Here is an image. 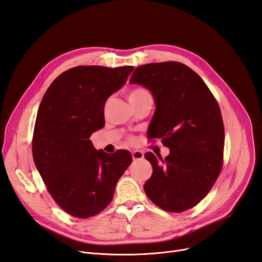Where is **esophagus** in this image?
Wrapping results in <instances>:
<instances>
[{
	"instance_id": "1",
	"label": "esophagus",
	"mask_w": 262,
	"mask_h": 262,
	"mask_svg": "<svg viewBox=\"0 0 262 262\" xmlns=\"http://www.w3.org/2000/svg\"><path fill=\"white\" fill-rule=\"evenodd\" d=\"M132 156L134 160H140L143 158V153L141 150H134V152H132Z\"/></svg>"
}]
</instances>
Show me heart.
Segmentation results:
<instances>
[{
    "mask_svg": "<svg viewBox=\"0 0 262 262\" xmlns=\"http://www.w3.org/2000/svg\"><path fill=\"white\" fill-rule=\"evenodd\" d=\"M147 95H150V94L146 89L142 87H136L128 92V101L133 102V101L140 100L142 98H145ZM130 141H133V139H130Z\"/></svg>",
    "mask_w": 262,
    "mask_h": 262,
    "instance_id": "1",
    "label": "heart"
}]
</instances>
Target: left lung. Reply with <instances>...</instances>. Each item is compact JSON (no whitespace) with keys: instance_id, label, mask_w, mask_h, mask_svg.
Masks as SVG:
<instances>
[{"instance_id":"1","label":"left lung","mask_w":262,"mask_h":262,"mask_svg":"<svg viewBox=\"0 0 262 262\" xmlns=\"http://www.w3.org/2000/svg\"><path fill=\"white\" fill-rule=\"evenodd\" d=\"M129 84L152 93L156 109L147 137L170 148L164 159L145 154L153 168L144 184L147 198L170 212L194 207L222 169L224 125L217 102L199 74L176 61L136 68Z\"/></svg>"}]
</instances>
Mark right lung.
Here are the masks:
<instances>
[{
  "label": "right lung",
  "mask_w": 262,
  "mask_h": 262,
  "mask_svg": "<svg viewBox=\"0 0 262 262\" xmlns=\"http://www.w3.org/2000/svg\"><path fill=\"white\" fill-rule=\"evenodd\" d=\"M132 66H78L55 79L40 103L33 157L48 191L75 217L100 213L112 202L133 158L128 150L107 154L90 136L105 125L107 99L125 85Z\"/></svg>",
  "instance_id": "add662e5"
}]
</instances>
